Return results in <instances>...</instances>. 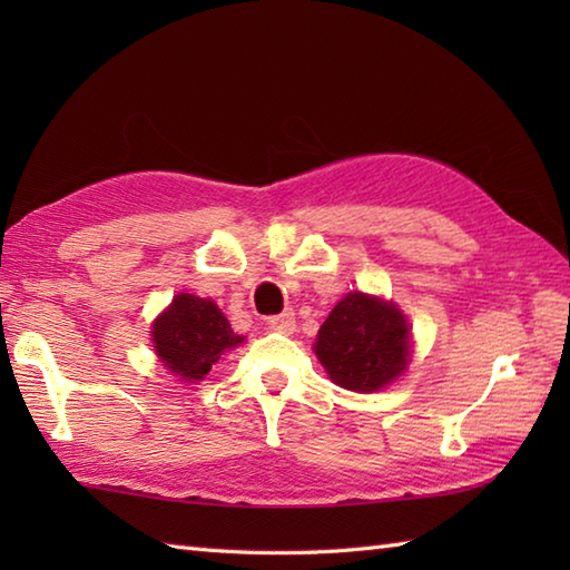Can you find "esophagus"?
Returning <instances> with one entry per match:
<instances>
[{
  "mask_svg": "<svg viewBox=\"0 0 570 570\" xmlns=\"http://www.w3.org/2000/svg\"><path fill=\"white\" fill-rule=\"evenodd\" d=\"M269 328L276 333H284V335H292L296 331V316L294 311H284L278 313V316L269 318Z\"/></svg>",
  "mask_w": 570,
  "mask_h": 570,
  "instance_id": "34e87169",
  "label": "esophagus"
}]
</instances>
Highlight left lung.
<instances>
[{
    "instance_id": "obj_1",
    "label": "left lung",
    "mask_w": 570,
    "mask_h": 570,
    "mask_svg": "<svg viewBox=\"0 0 570 570\" xmlns=\"http://www.w3.org/2000/svg\"><path fill=\"white\" fill-rule=\"evenodd\" d=\"M313 350L337 386L377 392L409 365V323L392 301L350 292L321 325Z\"/></svg>"
}]
</instances>
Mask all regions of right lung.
Returning a JSON list of instances; mask_svg holds the SVG:
<instances>
[{"mask_svg":"<svg viewBox=\"0 0 570 570\" xmlns=\"http://www.w3.org/2000/svg\"><path fill=\"white\" fill-rule=\"evenodd\" d=\"M151 341L164 367L184 382H198L225 350L237 347L245 337L229 328V321L210 298L178 294L154 321Z\"/></svg>","mask_w":570,"mask_h":570,"instance_id":"obj_1","label":"right lung"}]
</instances>
